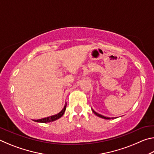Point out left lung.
<instances>
[{
	"mask_svg": "<svg viewBox=\"0 0 154 154\" xmlns=\"http://www.w3.org/2000/svg\"><path fill=\"white\" fill-rule=\"evenodd\" d=\"M92 111H93V113H94V114L96 115V116H97L98 117H99V118H103V119H115V118H108V117L103 116H102V115H100V114H99V113H96V112L94 111L92 109Z\"/></svg>",
	"mask_w": 154,
	"mask_h": 154,
	"instance_id": "1",
	"label": "left lung"
}]
</instances>
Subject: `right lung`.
<instances>
[{
  "instance_id": "obj_1",
  "label": "right lung",
  "mask_w": 154,
  "mask_h": 154,
  "mask_svg": "<svg viewBox=\"0 0 154 154\" xmlns=\"http://www.w3.org/2000/svg\"><path fill=\"white\" fill-rule=\"evenodd\" d=\"M66 103L65 104L64 108L62 109V110L60 112V113H57L56 115H54V116L48 117V118H44L39 119H33V121H35L36 122H40V123H48V122L56 121L59 118H60L61 117L63 116L65 112V110H66Z\"/></svg>"
}]
</instances>
